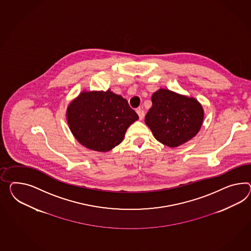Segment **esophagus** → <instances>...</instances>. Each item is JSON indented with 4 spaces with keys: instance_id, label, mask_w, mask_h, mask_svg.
<instances>
[{
    "instance_id": "34e87169",
    "label": "esophagus",
    "mask_w": 251,
    "mask_h": 251,
    "mask_svg": "<svg viewBox=\"0 0 251 251\" xmlns=\"http://www.w3.org/2000/svg\"><path fill=\"white\" fill-rule=\"evenodd\" d=\"M136 113H137V115L139 116V119L142 120V119L144 118V116H145V112H144V110H142L139 108V109L136 110Z\"/></svg>"
}]
</instances>
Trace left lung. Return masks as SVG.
Listing matches in <instances>:
<instances>
[{
  "label": "left lung",
  "mask_w": 251,
  "mask_h": 251,
  "mask_svg": "<svg viewBox=\"0 0 251 251\" xmlns=\"http://www.w3.org/2000/svg\"><path fill=\"white\" fill-rule=\"evenodd\" d=\"M203 119L204 110L196 98L161 88L152 96L145 122L157 141L176 148L199 133Z\"/></svg>",
  "instance_id": "1"
}]
</instances>
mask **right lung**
I'll use <instances>...</instances> for the list:
<instances>
[{"label": "right lung", "mask_w": 251, "mask_h": 251, "mask_svg": "<svg viewBox=\"0 0 251 251\" xmlns=\"http://www.w3.org/2000/svg\"><path fill=\"white\" fill-rule=\"evenodd\" d=\"M66 118L80 144L107 152L123 141L126 129L138 116L125 98L108 89L82 92L69 103Z\"/></svg>", "instance_id": "add662e5"}]
</instances>
